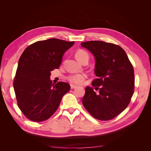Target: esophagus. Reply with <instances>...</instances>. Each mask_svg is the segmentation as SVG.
I'll list each match as a JSON object with an SVG mask.
<instances>
[{
    "label": "esophagus",
    "mask_w": 151,
    "mask_h": 151,
    "mask_svg": "<svg viewBox=\"0 0 151 151\" xmlns=\"http://www.w3.org/2000/svg\"><path fill=\"white\" fill-rule=\"evenodd\" d=\"M77 87V86L73 85V84H70V88H71V89H74V88H76Z\"/></svg>",
    "instance_id": "34e87169"
}]
</instances>
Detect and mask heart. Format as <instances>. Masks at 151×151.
Instances as JSON below:
<instances>
[{
    "label": "heart",
    "mask_w": 151,
    "mask_h": 151,
    "mask_svg": "<svg viewBox=\"0 0 151 151\" xmlns=\"http://www.w3.org/2000/svg\"><path fill=\"white\" fill-rule=\"evenodd\" d=\"M85 57H89L88 54L83 50H77L76 53V57L79 62ZM86 78V75L84 74H70L67 77V79L72 84L81 85L84 83Z\"/></svg>",
    "instance_id": "obj_1"
}]
</instances>
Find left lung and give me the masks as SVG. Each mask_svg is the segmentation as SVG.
Wrapping results in <instances>:
<instances>
[{"mask_svg": "<svg viewBox=\"0 0 151 151\" xmlns=\"http://www.w3.org/2000/svg\"><path fill=\"white\" fill-rule=\"evenodd\" d=\"M95 57L93 88L86 87L83 104L98 120L113 119L129 104L135 87L134 70L125 52L117 45L102 41L82 42Z\"/></svg>", "mask_w": 151, "mask_h": 151, "instance_id": "1", "label": "left lung"}]
</instances>
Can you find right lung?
<instances>
[{
    "instance_id": "right-lung-1",
    "label": "right lung",
    "mask_w": 151,
    "mask_h": 151,
    "mask_svg": "<svg viewBox=\"0 0 151 151\" xmlns=\"http://www.w3.org/2000/svg\"><path fill=\"white\" fill-rule=\"evenodd\" d=\"M74 43L57 38L38 41L22 53L13 86L18 107L29 120L48 119L70 89L64 82L53 84L50 76V72L60 67L63 54Z\"/></svg>"
}]
</instances>
